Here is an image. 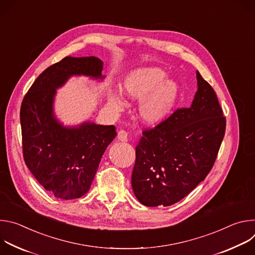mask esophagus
Instances as JSON below:
<instances>
[{
	"instance_id": "obj_1",
	"label": "esophagus",
	"mask_w": 255,
	"mask_h": 255,
	"mask_svg": "<svg viewBox=\"0 0 255 255\" xmlns=\"http://www.w3.org/2000/svg\"><path fill=\"white\" fill-rule=\"evenodd\" d=\"M117 138H118V140H120L122 142H127L128 141V133L125 130H120L118 132Z\"/></svg>"
}]
</instances>
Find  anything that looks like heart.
I'll return each instance as SVG.
<instances>
[{
	"mask_svg": "<svg viewBox=\"0 0 255 255\" xmlns=\"http://www.w3.org/2000/svg\"><path fill=\"white\" fill-rule=\"evenodd\" d=\"M159 67L136 68L127 74L119 85L123 97L139 101L137 115L146 125H158L172 113L179 97V87ZM107 105L112 112H120L124 103L118 93L108 91Z\"/></svg>",
	"mask_w": 255,
	"mask_h": 255,
	"instance_id": "obj_1",
	"label": "heart"
}]
</instances>
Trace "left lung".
I'll return each mask as SVG.
<instances>
[{
  "instance_id": "obj_1",
  "label": "left lung",
  "mask_w": 255,
  "mask_h": 255,
  "mask_svg": "<svg viewBox=\"0 0 255 255\" xmlns=\"http://www.w3.org/2000/svg\"><path fill=\"white\" fill-rule=\"evenodd\" d=\"M198 91L190 108L178 109L136 146L132 189L147 207L170 206L188 196L214 165L226 119L214 89L197 70Z\"/></svg>"
}]
</instances>
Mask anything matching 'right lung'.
I'll return each instance as SVG.
<instances>
[{"mask_svg":"<svg viewBox=\"0 0 255 255\" xmlns=\"http://www.w3.org/2000/svg\"><path fill=\"white\" fill-rule=\"evenodd\" d=\"M103 61L66 56L47 67L25 95L20 110L23 156L38 183L55 198L88 193L101 158L116 137L113 125L93 122L66 127L54 115L56 90L74 76L104 80Z\"/></svg>","mask_w":255,"mask_h":255,"instance_id":"right-lung-1","label":"right lung"}]
</instances>
